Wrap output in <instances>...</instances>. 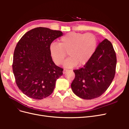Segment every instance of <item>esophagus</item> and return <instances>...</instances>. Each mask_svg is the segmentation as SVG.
Instances as JSON below:
<instances>
[{
    "mask_svg": "<svg viewBox=\"0 0 129 129\" xmlns=\"http://www.w3.org/2000/svg\"><path fill=\"white\" fill-rule=\"evenodd\" d=\"M68 71V70H67V69H63V74H66V73H67V72Z\"/></svg>",
    "mask_w": 129,
    "mask_h": 129,
    "instance_id": "34e87169",
    "label": "esophagus"
}]
</instances>
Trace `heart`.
Returning <instances> with one entry per match:
<instances>
[{
    "label": "heart",
    "instance_id": "b5f03b06",
    "mask_svg": "<svg viewBox=\"0 0 129 129\" xmlns=\"http://www.w3.org/2000/svg\"><path fill=\"white\" fill-rule=\"evenodd\" d=\"M97 43V38L92 33L70 32L61 38L59 44L53 42L50 45V55L54 63L60 65L67 53L69 57L63 62L64 67L82 66L92 56Z\"/></svg>",
    "mask_w": 129,
    "mask_h": 129
}]
</instances>
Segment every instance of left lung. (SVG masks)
<instances>
[{
	"label": "left lung",
	"mask_w": 129,
	"mask_h": 129,
	"mask_svg": "<svg viewBox=\"0 0 129 129\" xmlns=\"http://www.w3.org/2000/svg\"><path fill=\"white\" fill-rule=\"evenodd\" d=\"M117 58L110 41L100 42L94 54L83 67L74 70L75 79L71 88L81 99L91 100L102 95L115 77Z\"/></svg>",
	"instance_id": "obj_1"
}]
</instances>
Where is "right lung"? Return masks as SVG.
<instances>
[{"mask_svg":"<svg viewBox=\"0 0 129 129\" xmlns=\"http://www.w3.org/2000/svg\"><path fill=\"white\" fill-rule=\"evenodd\" d=\"M63 36L60 30L37 27L22 37L14 52L12 68L18 87L29 98L42 100L52 94L63 69L54 63L49 46Z\"/></svg>","mask_w":129,"mask_h":129,"instance_id":"add662e5","label":"right lung"}]
</instances>
